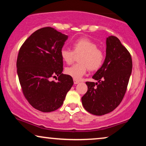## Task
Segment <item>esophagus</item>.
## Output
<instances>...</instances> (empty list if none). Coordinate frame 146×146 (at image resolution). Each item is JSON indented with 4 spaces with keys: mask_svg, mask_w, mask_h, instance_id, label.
<instances>
[{
    "mask_svg": "<svg viewBox=\"0 0 146 146\" xmlns=\"http://www.w3.org/2000/svg\"><path fill=\"white\" fill-rule=\"evenodd\" d=\"M78 83H79L78 80H76V79H74V84H78Z\"/></svg>",
    "mask_w": 146,
    "mask_h": 146,
    "instance_id": "esophagus-1",
    "label": "esophagus"
}]
</instances>
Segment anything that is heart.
<instances>
[{"label": "heart", "instance_id": "heart-1", "mask_svg": "<svg viewBox=\"0 0 146 146\" xmlns=\"http://www.w3.org/2000/svg\"><path fill=\"white\" fill-rule=\"evenodd\" d=\"M73 51L62 48L60 56L62 60L68 64L73 62L75 54H80L78 60L80 63L76 64L65 69V73L74 79L80 80L90 71H96L102 66L105 59V54L102 50L98 48L94 42L88 38L77 39L73 43Z\"/></svg>", "mask_w": 146, "mask_h": 146}]
</instances>
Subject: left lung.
Listing matches in <instances>:
<instances>
[{"instance_id": "obj_1", "label": "left lung", "mask_w": 146, "mask_h": 146, "mask_svg": "<svg viewBox=\"0 0 146 146\" xmlns=\"http://www.w3.org/2000/svg\"><path fill=\"white\" fill-rule=\"evenodd\" d=\"M131 70L130 53L117 37H108L104 62L92 76L98 82H86L88 91L82 97L86 110L102 115L116 108L126 92Z\"/></svg>"}]
</instances>
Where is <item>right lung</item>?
Returning <instances> with one entry per match:
<instances>
[{"label":"right lung","mask_w":146,"mask_h":146,"mask_svg":"<svg viewBox=\"0 0 146 146\" xmlns=\"http://www.w3.org/2000/svg\"><path fill=\"white\" fill-rule=\"evenodd\" d=\"M68 37L53 28H42L19 50L17 68L23 94L32 106L42 112L58 109L74 84L72 78L62 73L60 51Z\"/></svg>","instance_id":"add662e5"}]
</instances>
